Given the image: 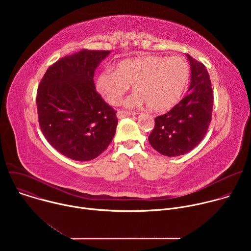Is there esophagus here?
Masks as SVG:
<instances>
[{
  "mask_svg": "<svg viewBox=\"0 0 251 251\" xmlns=\"http://www.w3.org/2000/svg\"><path fill=\"white\" fill-rule=\"evenodd\" d=\"M132 114V112L130 111H126V110H121L119 109L117 111V117L118 118H124V117H127V116H130Z\"/></svg>",
  "mask_w": 251,
  "mask_h": 251,
  "instance_id": "34e87169",
  "label": "esophagus"
}]
</instances>
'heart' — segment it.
<instances>
[{
  "mask_svg": "<svg viewBox=\"0 0 251 251\" xmlns=\"http://www.w3.org/2000/svg\"><path fill=\"white\" fill-rule=\"evenodd\" d=\"M190 78V67L181 56H145L126 59L116 70L106 68L97 76L98 93L111 105H119L133 84L129 107L147 104L156 112H165L181 99Z\"/></svg>",
  "mask_w": 251,
  "mask_h": 251,
  "instance_id": "b5f03b06",
  "label": "heart"
}]
</instances>
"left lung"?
<instances>
[{
    "label": "left lung",
    "mask_w": 251,
    "mask_h": 251,
    "mask_svg": "<svg viewBox=\"0 0 251 251\" xmlns=\"http://www.w3.org/2000/svg\"><path fill=\"white\" fill-rule=\"evenodd\" d=\"M192 77L188 94L173 108L155 118L149 135L151 146L168 157L184 155L204 137L211 121L213 91L205 66L187 54Z\"/></svg>",
    "instance_id": "8db88e82"
}]
</instances>
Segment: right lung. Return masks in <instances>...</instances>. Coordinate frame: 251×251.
Instances as JSON below:
<instances>
[{
  "instance_id": "obj_1",
  "label": "right lung",
  "mask_w": 251,
  "mask_h": 251,
  "mask_svg": "<svg viewBox=\"0 0 251 251\" xmlns=\"http://www.w3.org/2000/svg\"><path fill=\"white\" fill-rule=\"evenodd\" d=\"M109 50H80L51 64L42 78L37 107L50 144L76 161L98 157L112 141L118 119L96 91L94 73Z\"/></svg>"
}]
</instances>
